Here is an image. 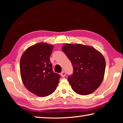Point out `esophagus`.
Listing matches in <instances>:
<instances>
[{"label":"esophagus","instance_id":"1","mask_svg":"<svg viewBox=\"0 0 123 123\" xmlns=\"http://www.w3.org/2000/svg\"><path fill=\"white\" fill-rule=\"evenodd\" d=\"M66 72H65L64 71H63L62 72H61V76L62 77H64L65 76H66Z\"/></svg>","mask_w":123,"mask_h":123}]
</instances>
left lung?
Instances as JSON below:
<instances>
[{
  "mask_svg": "<svg viewBox=\"0 0 123 123\" xmlns=\"http://www.w3.org/2000/svg\"><path fill=\"white\" fill-rule=\"evenodd\" d=\"M62 49L74 68L73 74L68 77L73 90L80 95L94 92L105 75L106 61L103 54L92 46L80 44H66Z\"/></svg>",
  "mask_w": 123,
  "mask_h": 123,
  "instance_id": "8db88e82",
  "label": "left lung"
}]
</instances>
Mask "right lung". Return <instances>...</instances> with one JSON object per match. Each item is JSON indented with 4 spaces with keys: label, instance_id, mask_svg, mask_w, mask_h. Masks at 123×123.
Instances as JSON below:
<instances>
[{
    "label": "right lung",
    "instance_id": "add662e5",
    "mask_svg": "<svg viewBox=\"0 0 123 123\" xmlns=\"http://www.w3.org/2000/svg\"><path fill=\"white\" fill-rule=\"evenodd\" d=\"M54 45L38 43L31 46L20 60V73L27 89L41 97L50 95L58 85L60 75L52 71L49 56Z\"/></svg>",
    "mask_w": 123,
    "mask_h": 123
}]
</instances>
